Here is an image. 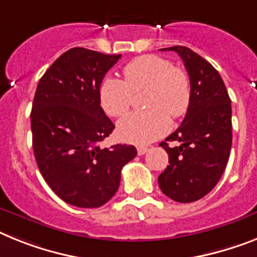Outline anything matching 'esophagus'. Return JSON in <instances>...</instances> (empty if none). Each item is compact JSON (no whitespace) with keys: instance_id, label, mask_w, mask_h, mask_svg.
Here are the masks:
<instances>
[{"instance_id":"esophagus-1","label":"esophagus","mask_w":257,"mask_h":257,"mask_svg":"<svg viewBox=\"0 0 257 257\" xmlns=\"http://www.w3.org/2000/svg\"><path fill=\"white\" fill-rule=\"evenodd\" d=\"M148 150L149 149L145 148V146H139V148H137V153H139V155L146 154V153H148Z\"/></svg>"}]
</instances>
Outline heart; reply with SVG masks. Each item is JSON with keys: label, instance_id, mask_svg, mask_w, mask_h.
I'll return each mask as SVG.
<instances>
[{"label": "heart", "instance_id": "obj_1", "mask_svg": "<svg viewBox=\"0 0 257 257\" xmlns=\"http://www.w3.org/2000/svg\"><path fill=\"white\" fill-rule=\"evenodd\" d=\"M144 96L145 111L133 112L117 124V135L133 144H149L169 132L170 120L184 116L191 103L187 73L170 60L155 55L140 56L124 68V79L107 77L100 85V104L109 116H124L132 107L135 92Z\"/></svg>", "mask_w": 257, "mask_h": 257}]
</instances>
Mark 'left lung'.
<instances>
[{
	"mask_svg": "<svg viewBox=\"0 0 257 257\" xmlns=\"http://www.w3.org/2000/svg\"><path fill=\"white\" fill-rule=\"evenodd\" d=\"M191 82V103L182 125L161 146L169 154L167 169L158 178L159 188L171 200L193 202L219 182L231 150V100L219 73L187 47L175 45ZM169 142L179 146H168Z\"/></svg>",
	"mask_w": 257,
	"mask_h": 257,
	"instance_id": "left-lung-1",
	"label": "left lung"
}]
</instances>
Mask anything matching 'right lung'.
Returning a JSON list of instances; mask_svg holds the SVG:
<instances>
[{"instance_id": "obj_1", "label": "right lung", "mask_w": 257, "mask_h": 257, "mask_svg": "<svg viewBox=\"0 0 257 257\" xmlns=\"http://www.w3.org/2000/svg\"><path fill=\"white\" fill-rule=\"evenodd\" d=\"M120 57L69 49L44 73L34 96L32 149L39 170L56 195L78 208L109 201L121 169L137 155L126 144L100 148L115 125L100 107L99 90Z\"/></svg>"}]
</instances>
